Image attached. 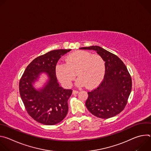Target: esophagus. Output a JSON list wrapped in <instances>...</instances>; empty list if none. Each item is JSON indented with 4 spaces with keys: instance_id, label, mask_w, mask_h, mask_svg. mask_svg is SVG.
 I'll return each instance as SVG.
<instances>
[{
    "instance_id": "esophagus-1",
    "label": "esophagus",
    "mask_w": 151,
    "mask_h": 151,
    "mask_svg": "<svg viewBox=\"0 0 151 151\" xmlns=\"http://www.w3.org/2000/svg\"><path fill=\"white\" fill-rule=\"evenodd\" d=\"M78 90H73V94H77V93H78Z\"/></svg>"
}]
</instances>
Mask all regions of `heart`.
Here are the masks:
<instances>
[{
  "label": "heart",
  "instance_id": "heart-1",
  "mask_svg": "<svg viewBox=\"0 0 151 151\" xmlns=\"http://www.w3.org/2000/svg\"><path fill=\"white\" fill-rule=\"evenodd\" d=\"M106 72L104 59L98 54L85 51H77L68 55L66 63H59L55 66L56 75L67 87H70L77 75L76 84L94 88L101 83Z\"/></svg>",
  "mask_w": 151,
  "mask_h": 151
}]
</instances>
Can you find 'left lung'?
<instances>
[{
  "label": "left lung",
  "mask_w": 151,
  "mask_h": 151,
  "mask_svg": "<svg viewBox=\"0 0 151 151\" xmlns=\"http://www.w3.org/2000/svg\"><path fill=\"white\" fill-rule=\"evenodd\" d=\"M80 49L94 50L104 60L106 72L97 88L88 92L85 105L94 116L108 119L122 112L132 88L131 75L122 61L116 55L99 46Z\"/></svg>",
  "instance_id": "8db88e82"
}]
</instances>
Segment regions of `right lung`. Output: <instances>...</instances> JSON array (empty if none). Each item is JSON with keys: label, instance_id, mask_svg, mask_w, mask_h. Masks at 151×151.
<instances>
[{"label": "right lung", "instance_id": "obj_1", "mask_svg": "<svg viewBox=\"0 0 151 151\" xmlns=\"http://www.w3.org/2000/svg\"><path fill=\"white\" fill-rule=\"evenodd\" d=\"M70 51L53 50L36 57L27 66L19 80V94L25 108L28 114L39 123L55 125L68 114V101L72 90L60 87L55 76V66L61 56ZM42 72L48 74L49 81L44 89L37 91L32 83Z\"/></svg>", "mask_w": 151, "mask_h": 151}]
</instances>
